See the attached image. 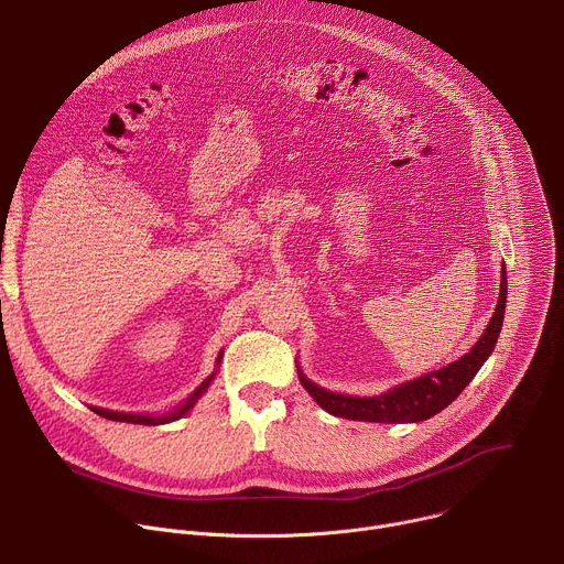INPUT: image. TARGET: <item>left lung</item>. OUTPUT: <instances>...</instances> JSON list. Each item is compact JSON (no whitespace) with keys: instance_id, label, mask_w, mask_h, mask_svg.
Masks as SVG:
<instances>
[{"instance_id":"8db88e82","label":"left lung","mask_w":564,"mask_h":564,"mask_svg":"<svg viewBox=\"0 0 564 564\" xmlns=\"http://www.w3.org/2000/svg\"><path fill=\"white\" fill-rule=\"evenodd\" d=\"M507 307V272L502 268L500 279V296L496 312L489 321L485 335L466 352L462 359L444 366L442 370L422 375L413 381L399 383L390 388L388 392L375 394V397H350L324 390L321 386L312 383L299 368V379L303 388L310 392V397L316 404L328 411L335 417L344 420H357V422H381V424H399V422H424L440 411H444L451 401L457 399V394L470 383V379L477 375V370L485 364L500 337L502 318Z\"/></svg>"}]
</instances>
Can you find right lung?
Listing matches in <instances>:
<instances>
[{
  "instance_id": "obj_1",
  "label": "right lung",
  "mask_w": 564,
  "mask_h": 564,
  "mask_svg": "<svg viewBox=\"0 0 564 564\" xmlns=\"http://www.w3.org/2000/svg\"><path fill=\"white\" fill-rule=\"evenodd\" d=\"M220 357L223 355H218V359H216V364H220ZM214 375L216 372H212L196 390H194V394H189V399H185V404H181L176 411H172V413H167V415H138V413H118V411H107V409H98V406H91V411L94 413H98L100 417H105V420H113V422H127V424H142V426H158V424H170V422H176V420H181L183 415H187L192 409H194V404L196 401L203 397V392L209 388V383H212V379H214Z\"/></svg>"
}]
</instances>
